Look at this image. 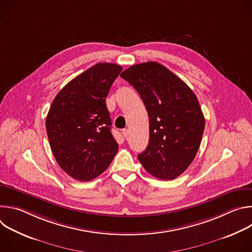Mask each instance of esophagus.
Returning <instances> with one entry per match:
<instances>
[{
  "label": "esophagus",
  "instance_id": "34e87169",
  "mask_svg": "<svg viewBox=\"0 0 252 252\" xmlns=\"http://www.w3.org/2000/svg\"><path fill=\"white\" fill-rule=\"evenodd\" d=\"M123 135H124V137L125 138H126L127 136H128V134H129V131H128V129L127 128H125V129H123Z\"/></svg>",
  "mask_w": 252,
  "mask_h": 252
}]
</instances>
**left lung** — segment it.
<instances>
[{
  "label": "left lung",
  "mask_w": 252,
  "mask_h": 252,
  "mask_svg": "<svg viewBox=\"0 0 252 252\" xmlns=\"http://www.w3.org/2000/svg\"><path fill=\"white\" fill-rule=\"evenodd\" d=\"M121 77L137 91L150 118L149 145L138 160L155 177L176 178L195 158L204 130L196 95L157 62L131 65Z\"/></svg>",
  "instance_id": "obj_1"
}]
</instances>
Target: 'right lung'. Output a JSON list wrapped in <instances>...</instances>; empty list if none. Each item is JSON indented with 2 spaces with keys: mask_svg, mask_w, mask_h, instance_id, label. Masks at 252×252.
<instances>
[{
  "mask_svg": "<svg viewBox=\"0 0 252 252\" xmlns=\"http://www.w3.org/2000/svg\"><path fill=\"white\" fill-rule=\"evenodd\" d=\"M122 69L98 63L66 84L52 102L46 120L50 146L62 169L77 181L97 177L119 151L105 97Z\"/></svg>",
  "mask_w": 252,
  "mask_h": 252,
  "instance_id": "1",
  "label": "right lung"
}]
</instances>
